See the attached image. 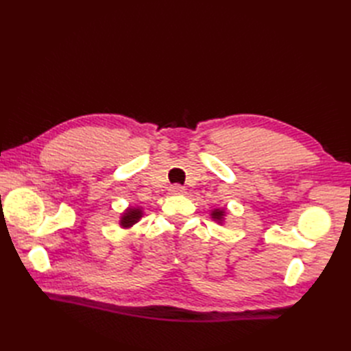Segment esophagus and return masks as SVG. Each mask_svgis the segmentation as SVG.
<instances>
[{
	"mask_svg": "<svg viewBox=\"0 0 351 351\" xmlns=\"http://www.w3.org/2000/svg\"><path fill=\"white\" fill-rule=\"evenodd\" d=\"M169 192L174 195H183V193H186V189L180 184H174V186H171V189H169Z\"/></svg>",
	"mask_w": 351,
	"mask_h": 351,
	"instance_id": "esophagus-1",
	"label": "esophagus"
}]
</instances>
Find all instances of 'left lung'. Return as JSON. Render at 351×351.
<instances>
[{"label": "left lung", "mask_w": 351, "mask_h": 351, "mask_svg": "<svg viewBox=\"0 0 351 351\" xmlns=\"http://www.w3.org/2000/svg\"><path fill=\"white\" fill-rule=\"evenodd\" d=\"M222 215H224V210H215L214 214H212V218H215V219H219V221H221Z\"/></svg>", "instance_id": "8db88e82"}]
</instances>
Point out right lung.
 I'll return each mask as SVG.
<instances>
[{"label":"right lung","mask_w":351,"mask_h":351,"mask_svg":"<svg viewBox=\"0 0 351 351\" xmlns=\"http://www.w3.org/2000/svg\"><path fill=\"white\" fill-rule=\"evenodd\" d=\"M142 217V212L139 209H129L125 212V214L123 215L121 218V226L123 227H132L133 224H136L137 221H139V218Z\"/></svg>","instance_id":"1"}]
</instances>
